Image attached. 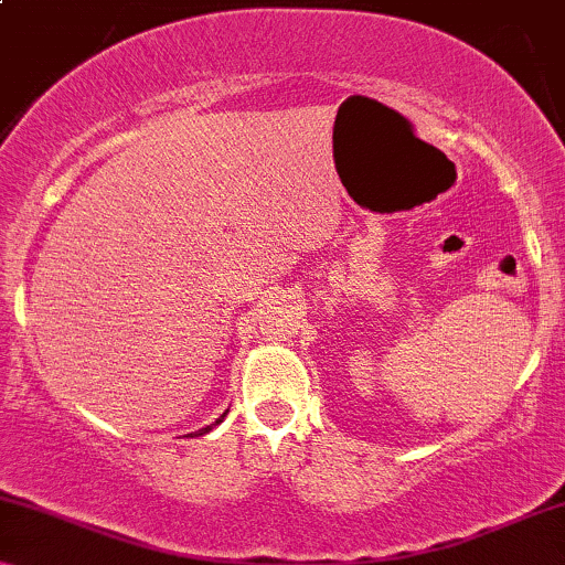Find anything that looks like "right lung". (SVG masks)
Segmentation results:
<instances>
[{
    "instance_id": "obj_1",
    "label": "right lung",
    "mask_w": 565,
    "mask_h": 565,
    "mask_svg": "<svg viewBox=\"0 0 565 565\" xmlns=\"http://www.w3.org/2000/svg\"><path fill=\"white\" fill-rule=\"evenodd\" d=\"M218 422H221V419H218ZM218 422H215V424H218ZM215 424H211V427H203V429H198V431H192V435H195V437H200V435H207V431H211V429H213V427H215ZM192 435H190V437H192Z\"/></svg>"
}]
</instances>
